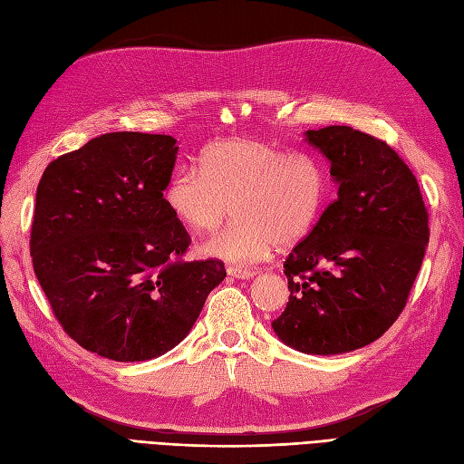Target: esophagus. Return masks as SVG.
<instances>
[{
  "mask_svg": "<svg viewBox=\"0 0 464 464\" xmlns=\"http://www.w3.org/2000/svg\"><path fill=\"white\" fill-rule=\"evenodd\" d=\"M227 273L236 276V278H251V276L257 275V269H254V266H234V265H230Z\"/></svg>",
  "mask_w": 464,
  "mask_h": 464,
  "instance_id": "obj_1",
  "label": "esophagus"
}]
</instances>
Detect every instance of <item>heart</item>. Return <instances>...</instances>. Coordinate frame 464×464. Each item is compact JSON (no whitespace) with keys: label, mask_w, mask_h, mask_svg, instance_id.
<instances>
[{"label":"heart","mask_w":464,"mask_h":464,"mask_svg":"<svg viewBox=\"0 0 464 464\" xmlns=\"http://www.w3.org/2000/svg\"><path fill=\"white\" fill-rule=\"evenodd\" d=\"M329 193L327 168L314 154L278 147L263 139H222L208 145L199 168L179 166L164 188L170 213L199 232L234 222L203 244L210 257L256 263L275 242L286 247L315 227Z\"/></svg>","instance_id":"1"}]
</instances>
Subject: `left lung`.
Segmentation results:
<instances>
[{
  "instance_id": "left-lung-1",
  "label": "left lung",
  "mask_w": 464,
  "mask_h": 464,
  "mask_svg": "<svg viewBox=\"0 0 464 464\" xmlns=\"http://www.w3.org/2000/svg\"><path fill=\"white\" fill-rule=\"evenodd\" d=\"M305 139L329 159L339 198L286 257L290 298L273 329L300 353L343 354L379 339L404 310L430 240L428 208L382 139L348 125Z\"/></svg>"
}]
</instances>
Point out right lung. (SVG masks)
Returning a JSON list of instances; mask_svg holds the SVG:
<instances>
[{
    "instance_id": "right-lung-1",
    "label": "right lung",
    "mask_w": 464,
    "mask_h": 464,
    "mask_svg": "<svg viewBox=\"0 0 464 464\" xmlns=\"http://www.w3.org/2000/svg\"><path fill=\"white\" fill-rule=\"evenodd\" d=\"M176 154L170 135L106 133L38 181L34 275L63 331L98 356H162L227 276L220 259H184L191 237L164 201Z\"/></svg>"
}]
</instances>
